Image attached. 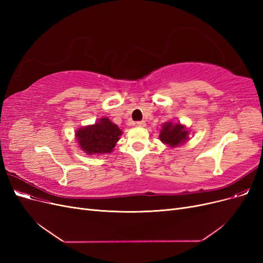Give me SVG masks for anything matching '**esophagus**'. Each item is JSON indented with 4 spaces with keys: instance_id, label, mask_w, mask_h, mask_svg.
<instances>
[{
    "instance_id": "1",
    "label": "esophagus",
    "mask_w": 263,
    "mask_h": 263,
    "mask_svg": "<svg viewBox=\"0 0 263 263\" xmlns=\"http://www.w3.org/2000/svg\"><path fill=\"white\" fill-rule=\"evenodd\" d=\"M136 125H137L138 127H145V126H146V123H145L144 121H140V122H137Z\"/></svg>"
}]
</instances>
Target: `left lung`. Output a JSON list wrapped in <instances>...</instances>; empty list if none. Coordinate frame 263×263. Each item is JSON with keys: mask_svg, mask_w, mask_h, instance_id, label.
Instances as JSON below:
<instances>
[{"mask_svg": "<svg viewBox=\"0 0 263 263\" xmlns=\"http://www.w3.org/2000/svg\"><path fill=\"white\" fill-rule=\"evenodd\" d=\"M187 138L189 130L186 129V127L181 125L180 123L173 124L172 122L164 123L162 125V129L160 130V135H159V139L163 144L169 145L173 148L184 144Z\"/></svg>", "mask_w": 263, "mask_h": 263, "instance_id": "left-lung-1", "label": "left lung"}]
</instances>
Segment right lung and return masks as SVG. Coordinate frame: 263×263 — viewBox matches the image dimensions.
<instances>
[{"label": "right lung", "instance_id": "1", "mask_svg": "<svg viewBox=\"0 0 263 263\" xmlns=\"http://www.w3.org/2000/svg\"><path fill=\"white\" fill-rule=\"evenodd\" d=\"M122 134L117 125L107 117H102L94 125L79 128L76 132V138L85 154L103 155L112 153Z\"/></svg>", "mask_w": 263, "mask_h": 263}]
</instances>
